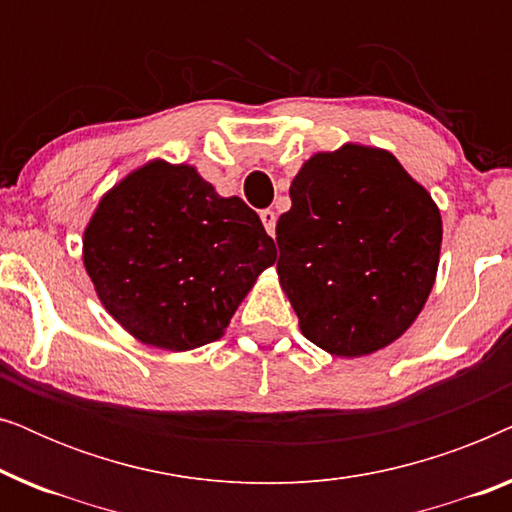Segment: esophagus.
Masks as SVG:
<instances>
[{"mask_svg": "<svg viewBox=\"0 0 512 512\" xmlns=\"http://www.w3.org/2000/svg\"><path fill=\"white\" fill-rule=\"evenodd\" d=\"M261 221L265 230H268V235H275V226H277V214L272 212V209H263L261 212Z\"/></svg>", "mask_w": 512, "mask_h": 512, "instance_id": "esophagus-1", "label": "esophagus"}]
</instances>
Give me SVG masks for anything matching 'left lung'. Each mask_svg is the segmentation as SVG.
<instances>
[{"label":"left lung","mask_w":512,"mask_h":512,"mask_svg":"<svg viewBox=\"0 0 512 512\" xmlns=\"http://www.w3.org/2000/svg\"><path fill=\"white\" fill-rule=\"evenodd\" d=\"M277 221V275L300 331L335 356H363L408 331L436 282L443 223L389 151L317 153Z\"/></svg>","instance_id":"1"}]
</instances>
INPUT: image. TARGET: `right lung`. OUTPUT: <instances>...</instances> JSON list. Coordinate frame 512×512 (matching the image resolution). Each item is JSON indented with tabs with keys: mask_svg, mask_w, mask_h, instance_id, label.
I'll return each instance as SVG.
<instances>
[{
	"mask_svg": "<svg viewBox=\"0 0 512 512\" xmlns=\"http://www.w3.org/2000/svg\"><path fill=\"white\" fill-rule=\"evenodd\" d=\"M275 256L244 200L221 198L195 167L163 160L111 188L83 233V263L107 312L170 352L221 338Z\"/></svg>",
	"mask_w": 512,
	"mask_h": 512,
	"instance_id": "right-lung-1",
	"label": "right lung"
}]
</instances>
